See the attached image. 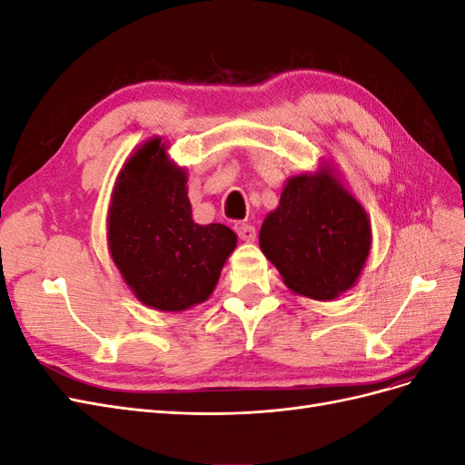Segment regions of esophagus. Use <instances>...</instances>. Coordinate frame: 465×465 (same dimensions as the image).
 <instances>
[{"mask_svg":"<svg viewBox=\"0 0 465 465\" xmlns=\"http://www.w3.org/2000/svg\"><path fill=\"white\" fill-rule=\"evenodd\" d=\"M234 231H236V234H238V238H241V241L252 242L256 238V227H254V224H250V223H236Z\"/></svg>","mask_w":465,"mask_h":465,"instance_id":"34e87169","label":"esophagus"}]
</instances>
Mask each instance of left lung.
<instances>
[{
    "label": "left lung",
    "mask_w": 465,
    "mask_h": 465,
    "mask_svg": "<svg viewBox=\"0 0 465 465\" xmlns=\"http://www.w3.org/2000/svg\"><path fill=\"white\" fill-rule=\"evenodd\" d=\"M371 244L367 211L328 164L291 176L260 229V248L283 283L314 301H333L353 287Z\"/></svg>",
    "instance_id": "left-lung-1"
}]
</instances>
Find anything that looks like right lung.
<instances>
[{
	"label": "right lung",
	"instance_id": "1",
	"mask_svg": "<svg viewBox=\"0 0 465 465\" xmlns=\"http://www.w3.org/2000/svg\"><path fill=\"white\" fill-rule=\"evenodd\" d=\"M184 168L153 137L124 164L108 207V248L145 306L182 312L209 299L236 246L221 223L192 219Z\"/></svg>",
	"mask_w": 465,
	"mask_h": 465
}]
</instances>
